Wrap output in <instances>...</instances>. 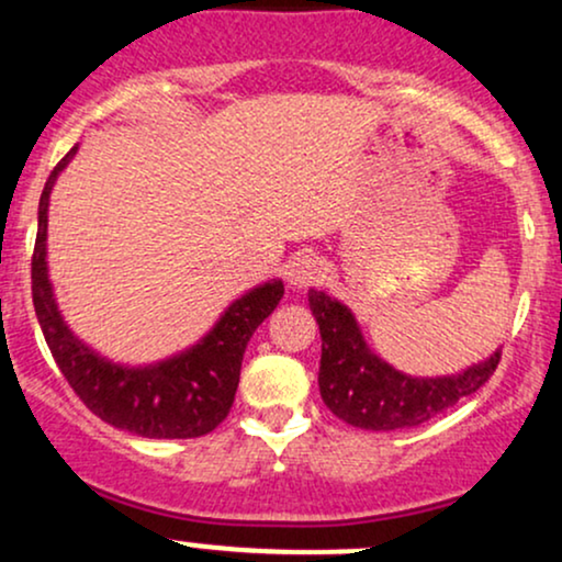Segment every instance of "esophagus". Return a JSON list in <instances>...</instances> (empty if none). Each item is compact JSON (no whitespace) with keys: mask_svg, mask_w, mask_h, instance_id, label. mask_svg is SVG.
I'll use <instances>...</instances> for the list:
<instances>
[{"mask_svg":"<svg viewBox=\"0 0 562 562\" xmlns=\"http://www.w3.org/2000/svg\"><path fill=\"white\" fill-rule=\"evenodd\" d=\"M322 277V261L314 254H295L293 259L285 263V280L293 288H308L319 282Z\"/></svg>","mask_w":562,"mask_h":562,"instance_id":"obj_1","label":"esophagus"}]
</instances>
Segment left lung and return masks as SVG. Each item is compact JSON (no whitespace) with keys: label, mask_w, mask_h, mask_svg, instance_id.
I'll list each match as a JSON object with an SVG mask.
<instances>
[{"label":"left lung","mask_w":562,"mask_h":562,"mask_svg":"<svg viewBox=\"0 0 562 562\" xmlns=\"http://www.w3.org/2000/svg\"><path fill=\"white\" fill-rule=\"evenodd\" d=\"M308 306L322 335L319 393L335 417L364 430H402L428 423L494 375L502 348L457 375L415 378L367 346L351 308L325 290H308Z\"/></svg>","instance_id":"obj_1"}]
</instances>
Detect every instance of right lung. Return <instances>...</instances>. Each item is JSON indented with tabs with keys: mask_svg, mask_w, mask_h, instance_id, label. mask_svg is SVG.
Segmentation results:
<instances>
[{
	"mask_svg": "<svg viewBox=\"0 0 562 562\" xmlns=\"http://www.w3.org/2000/svg\"><path fill=\"white\" fill-rule=\"evenodd\" d=\"M76 150L79 147H70L68 156L55 166L38 198L31 293L44 340L76 396L113 428L145 438H198L211 434L229 415L235 402L250 335L274 312L285 285L282 280H269L248 290L229 303L227 312L195 346L164 362L126 367L97 353L63 319L47 269L49 195Z\"/></svg>",
	"mask_w": 562,
	"mask_h": 562,
	"instance_id": "obj_1",
	"label": "right lung"
}]
</instances>
